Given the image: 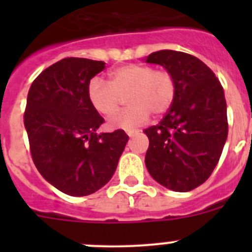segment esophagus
Returning a JSON list of instances; mask_svg holds the SVG:
<instances>
[{
	"label": "esophagus",
	"mask_w": 252,
	"mask_h": 252,
	"mask_svg": "<svg viewBox=\"0 0 252 252\" xmlns=\"http://www.w3.org/2000/svg\"><path fill=\"white\" fill-rule=\"evenodd\" d=\"M139 132V130H136V128H127L126 130V133H127L128 136H133V133Z\"/></svg>",
	"instance_id": "esophagus-1"
}]
</instances>
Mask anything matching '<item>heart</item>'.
<instances>
[{
    "instance_id": "1",
    "label": "heart",
    "mask_w": 252,
    "mask_h": 252,
    "mask_svg": "<svg viewBox=\"0 0 252 252\" xmlns=\"http://www.w3.org/2000/svg\"><path fill=\"white\" fill-rule=\"evenodd\" d=\"M88 99L98 113L111 116L120 110L127 95L130 104L108 121L112 128H130L148 121L150 113L164 115L177 94V83L169 70L145 64H127L110 72V83L92 78L88 83Z\"/></svg>"
}]
</instances>
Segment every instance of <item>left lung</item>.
I'll use <instances>...</instances> for the list:
<instances>
[{
  "label": "left lung",
  "mask_w": 252,
  "mask_h": 252,
  "mask_svg": "<svg viewBox=\"0 0 252 252\" xmlns=\"http://www.w3.org/2000/svg\"><path fill=\"white\" fill-rule=\"evenodd\" d=\"M173 74L175 99L161 121L145 128V164L158 183L174 192L203 184L221 158L228 133L227 104L215 73L187 53L160 50L146 58Z\"/></svg>",
  "instance_id": "left-lung-1"
}]
</instances>
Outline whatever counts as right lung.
I'll return each mask as SVG.
<instances>
[{
  "label": "right lung",
  "instance_id": "add662e5",
  "mask_svg": "<svg viewBox=\"0 0 252 252\" xmlns=\"http://www.w3.org/2000/svg\"><path fill=\"white\" fill-rule=\"evenodd\" d=\"M103 62L64 58L36 77L28 93L24 124L31 158L51 186L69 195H88L110 182L128 136L97 133L104 122L88 99V83Z\"/></svg>",
  "mask_w": 252,
  "mask_h": 252
}]
</instances>
